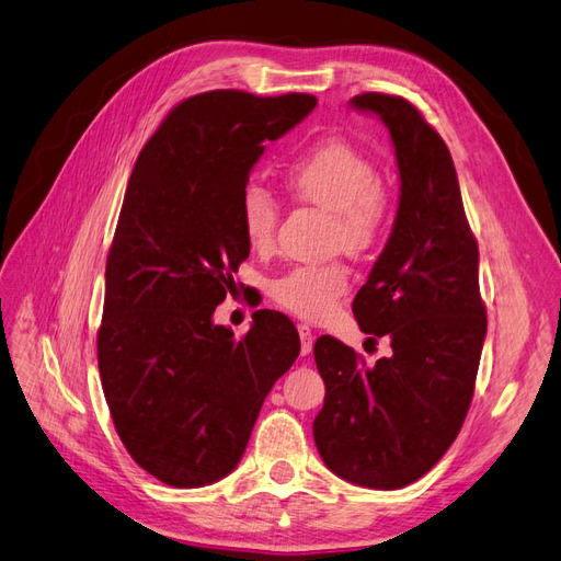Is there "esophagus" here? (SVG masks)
I'll use <instances>...</instances> for the list:
<instances>
[{"mask_svg": "<svg viewBox=\"0 0 561 561\" xmlns=\"http://www.w3.org/2000/svg\"><path fill=\"white\" fill-rule=\"evenodd\" d=\"M298 335H300V352H302V356H307V354L312 352V345H314L312 329L307 327V323H300V327H298Z\"/></svg>", "mask_w": 561, "mask_h": 561, "instance_id": "esophagus-1", "label": "esophagus"}]
</instances>
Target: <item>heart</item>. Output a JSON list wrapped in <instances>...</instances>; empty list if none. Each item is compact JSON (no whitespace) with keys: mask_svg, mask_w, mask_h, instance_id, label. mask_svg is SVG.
<instances>
[{"mask_svg":"<svg viewBox=\"0 0 561 561\" xmlns=\"http://www.w3.org/2000/svg\"><path fill=\"white\" fill-rule=\"evenodd\" d=\"M284 182L298 201L333 214V247L352 256H368L389 226V195L379 184L375 160L345 139L314 144L284 170ZM242 232L254 251H270L277 240L279 203L261 188L247 186L240 201ZM350 288L345 263L298 265L270 284L273 300L302 319L327 317Z\"/></svg>","mask_w":561,"mask_h":561,"instance_id":"heart-1","label":"heart"}]
</instances>
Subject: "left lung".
Returning <instances> with one entry per match:
<instances>
[{"label":"left lung","mask_w":561,"mask_h":561,"mask_svg":"<svg viewBox=\"0 0 561 561\" xmlns=\"http://www.w3.org/2000/svg\"><path fill=\"white\" fill-rule=\"evenodd\" d=\"M350 104L382 118L401 174L387 247L352 302L360 331L387 337L391 352L368 366L345 342L321 335L314 360L327 399L312 428L335 476L399 490L438 463L471 408L486 333L478 242L455 162L417 106L385 93Z\"/></svg>","instance_id":"1"}]
</instances>
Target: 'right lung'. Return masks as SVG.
I'll return each instance as SVG.
<instances>
[{"mask_svg": "<svg viewBox=\"0 0 561 561\" xmlns=\"http://www.w3.org/2000/svg\"><path fill=\"white\" fill-rule=\"evenodd\" d=\"M314 106L305 93L209 90L176 104L135 162L106 256L98 364L116 433L160 482L226 478L267 391L298 358V331L282 312H254L240 340L211 314L249 259V172L265 141Z\"/></svg>", "mask_w": 561, "mask_h": 561, "instance_id": "1", "label": "right lung"}]
</instances>
